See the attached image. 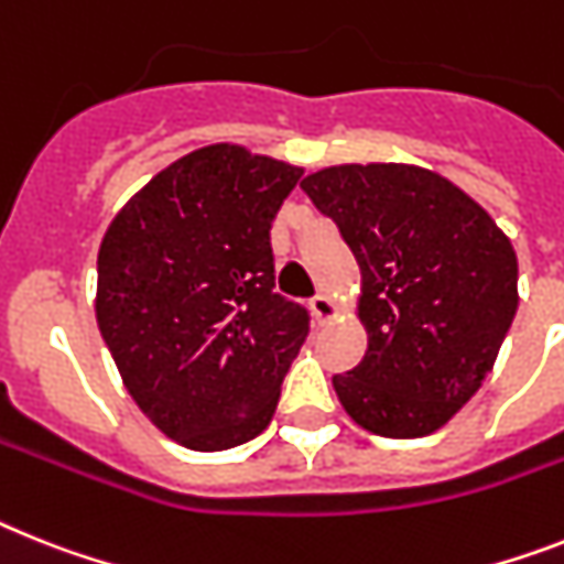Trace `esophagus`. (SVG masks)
<instances>
[{
    "label": "esophagus",
    "mask_w": 564,
    "mask_h": 564,
    "mask_svg": "<svg viewBox=\"0 0 564 564\" xmlns=\"http://www.w3.org/2000/svg\"><path fill=\"white\" fill-rule=\"evenodd\" d=\"M310 310H312V315H315V321H318V324H329V321L338 315V306H335V301L329 295L312 297Z\"/></svg>",
    "instance_id": "esophagus-1"
}]
</instances>
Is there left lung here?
I'll return each mask as SVG.
<instances>
[{"label":"left lung","instance_id":"1","mask_svg":"<svg viewBox=\"0 0 564 564\" xmlns=\"http://www.w3.org/2000/svg\"><path fill=\"white\" fill-rule=\"evenodd\" d=\"M361 267L367 352L333 376L355 424L387 438L444 427L494 370L519 306L508 235L442 174L333 165L301 180Z\"/></svg>","mask_w":564,"mask_h":564}]
</instances>
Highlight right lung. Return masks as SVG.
I'll use <instances>...</instances> for the list:
<instances>
[{
    "mask_svg": "<svg viewBox=\"0 0 564 564\" xmlns=\"http://www.w3.org/2000/svg\"><path fill=\"white\" fill-rule=\"evenodd\" d=\"M304 169L217 143L145 183L97 258V324L131 399L188 451L269 427L310 312L274 292L272 220Z\"/></svg>",
    "mask_w": 564,
    "mask_h": 564,
    "instance_id": "1",
    "label": "right lung"
}]
</instances>
